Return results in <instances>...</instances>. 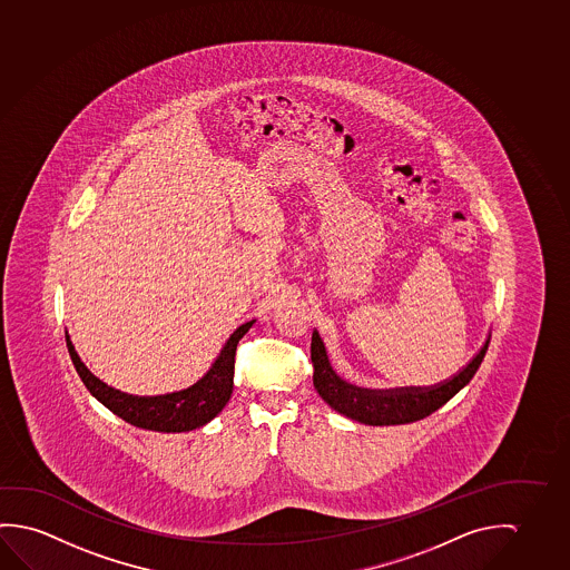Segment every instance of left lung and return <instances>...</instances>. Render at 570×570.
<instances>
[{
	"label": "left lung",
	"mask_w": 570,
	"mask_h": 570,
	"mask_svg": "<svg viewBox=\"0 0 570 570\" xmlns=\"http://www.w3.org/2000/svg\"><path fill=\"white\" fill-rule=\"evenodd\" d=\"M489 338L479 348V353L471 358L458 374L452 379L443 380L440 384L428 386V389H394V390H368L358 389L341 376H336L328 356H326L325 344L321 341L318 333H313L311 338V361H313V384H315L318 396L325 400L326 404L335 407L343 416L353 417L361 424L368 425H396L417 422L422 417L434 414L438 407H442L448 400H452L465 384H470L473 374L481 366L483 356L488 353Z\"/></svg>",
	"instance_id": "obj_1"
}]
</instances>
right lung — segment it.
<instances>
[{
    "instance_id": "right-lung-1",
    "label": "right lung",
    "mask_w": 570,
    "mask_h": 570,
    "mask_svg": "<svg viewBox=\"0 0 570 570\" xmlns=\"http://www.w3.org/2000/svg\"><path fill=\"white\" fill-rule=\"evenodd\" d=\"M249 326L252 323H245L229 336L224 351L219 353L204 379L198 380L190 389L164 396H132L120 390L110 389L97 376H92L91 371L82 364L69 336L67 346L72 366L81 376L82 384L102 406L109 407L112 414L122 417L128 424L154 432H190L199 425L208 424L209 420L216 417L226 406L234 390L237 343L249 331Z\"/></svg>"
}]
</instances>
